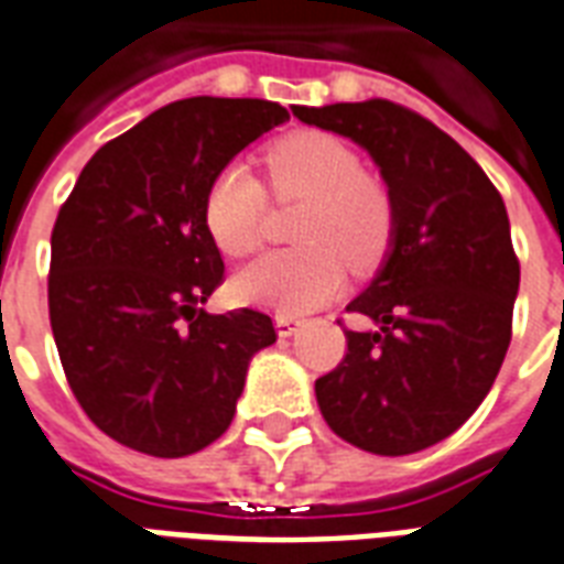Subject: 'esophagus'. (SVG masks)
<instances>
[{
	"mask_svg": "<svg viewBox=\"0 0 564 564\" xmlns=\"http://www.w3.org/2000/svg\"><path fill=\"white\" fill-rule=\"evenodd\" d=\"M274 325H278V335L281 337H293L299 328H302V319L290 314H278L274 316Z\"/></svg>",
	"mask_w": 564,
	"mask_h": 564,
	"instance_id": "obj_1",
	"label": "esophagus"
}]
</instances>
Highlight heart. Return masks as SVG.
Instances as JSON below:
<instances>
[{
    "mask_svg": "<svg viewBox=\"0 0 564 564\" xmlns=\"http://www.w3.org/2000/svg\"><path fill=\"white\" fill-rule=\"evenodd\" d=\"M265 173L274 199H304L293 227L302 248L274 250L245 265L232 278V293L278 314H307L344 286V262L361 271L382 260L394 232V206L386 185L332 133L283 137L265 152ZM265 206V191L250 170L224 166L203 199L208 236L227 257H248L262 241Z\"/></svg>",
    "mask_w": 564,
    "mask_h": 564,
    "instance_id": "1",
    "label": "heart"
}]
</instances>
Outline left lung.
<instances>
[{
    "label": "left lung",
    "mask_w": 564,
    "mask_h": 564,
    "mask_svg": "<svg viewBox=\"0 0 564 564\" xmlns=\"http://www.w3.org/2000/svg\"><path fill=\"white\" fill-rule=\"evenodd\" d=\"M367 149L386 178L394 232L386 265L346 311L344 361L316 379L328 427L361 452L415 454L469 419L511 344L520 262L494 182L431 119L386 98L293 107Z\"/></svg>",
    "instance_id": "left-lung-1"
}]
</instances>
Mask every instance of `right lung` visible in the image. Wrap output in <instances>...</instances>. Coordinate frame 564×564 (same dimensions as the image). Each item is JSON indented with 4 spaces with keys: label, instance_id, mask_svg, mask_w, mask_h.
<instances>
[{
    "label": "right lung",
    "instance_id": "add662e5",
    "mask_svg": "<svg viewBox=\"0 0 564 564\" xmlns=\"http://www.w3.org/2000/svg\"><path fill=\"white\" fill-rule=\"evenodd\" d=\"M290 119L260 98H185L104 143L50 236L47 302L91 424L152 457L203 452L236 415L269 314H206L224 260L203 220L212 178Z\"/></svg>",
    "mask_w": 564,
    "mask_h": 564
}]
</instances>
